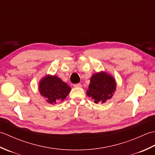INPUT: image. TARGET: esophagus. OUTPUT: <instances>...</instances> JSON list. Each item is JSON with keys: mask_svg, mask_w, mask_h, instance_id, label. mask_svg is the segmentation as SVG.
I'll return each mask as SVG.
<instances>
[{"mask_svg": "<svg viewBox=\"0 0 155 155\" xmlns=\"http://www.w3.org/2000/svg\"><path fill=\"white\" fill-rule=\"evenodd\" d=\"M73 87L75 88H81L82 87V84L80 83H78V84H73Z\"/></svg>", "mask_w": 155, "mask_h": 155, "instance_id": "esophagus-1", "label": "esophagus"}]
</instances>
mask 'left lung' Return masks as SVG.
Returning <instances> with one entry per match:
<instances>
[{"label": "left lung", "mask_w": 155, "mask_h": 155, "mask_svg": "<svg viewBox=\"0 0 155 155\" xmlns=\"http://www.w3.org/2000/svg\"><path fill=\"white\" fill-rule=\"evenodd\" d=\"M116 87V80L112 74L102 71L92 75L87 94L94 103L103 104L113 97Z\"/></svg>", "instance_id": "obj_1"}]
</instances>
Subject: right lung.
Segmentation results:
<instances>
[{"mask_svg": "<svg viewBox=\"0 0 155 155\" xmlns=\"http://www.w3.org/2000/svg\"><path fill=\"white\" fill-rule=\"evenodd\" d=\"M38 91L46 101L54 104L63 101L71 91V88L56 75L47 74L38 83Z\"/></svg>", "mask_w": 155, "mask_h": 155, "instance_id": "obj_1", "label": "right lung"}]
</instances>
